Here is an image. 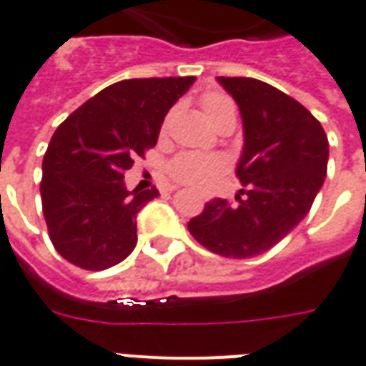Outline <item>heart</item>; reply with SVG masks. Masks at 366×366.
I'll return each mask as SVG.
<instances>
[{"instance_id": "heart-1", "label": "heart", "mask_w": 366, "mask_h": 366, "mask_svg": "<svg viewBox=\"0 0 366 366\" xmlns=\"http://www.w3.org/2000/svg\"><path fill=\"white\" fill-rule=\"evenodd\" d=\"M202 110L211 126H215L227 116H234V107L224 94L207 93L202 99ZM169 126V118L162 124V129ZM224 172V159L219 155H178L170 164V174L176 182L186 184L194 190H209Z\"/></svg>"}]
</instances>
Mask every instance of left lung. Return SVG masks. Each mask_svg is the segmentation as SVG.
<instances>
[{
    "instance_id": "1",
    "label": "left lung",
    "mask_w": 366,
    "mask_h": 366,
    "mask_svg": "<svg viewBox=\"0 0 366 366\" xmlns=\"http://www.w3.org/2000/svg\"><path fill=\"white\" fill-rule=\"evenodd\" d=\"M240 110L244 145L237 164L244 197H215L188 223L197 242L224 258H254L307 217L327 170L320 122L280 89L250 77H217Z\"/></svg>"
}]
</instances>
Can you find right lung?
Returning <instances> with one entry per match:
<instances>
[{
	"instance_id": "add662e5",
	"label": "right lung",
	"mask_w": 366,
	"mask_h": 366,
	"mask_svg": "<svg viewBox=\"0 0 366 366\" xmlns=\"http://www.w3.org/2000/svg\"><path fill=\"white\" fill-rule=\"evenodd\" d=\"M194 81H118L54 132L42 161V211L54 248L73 266L100 272L134 252L135 217L159 190L129 192L124 172L155 147L164 116Z\"/></svg>"
}]
</instances>
